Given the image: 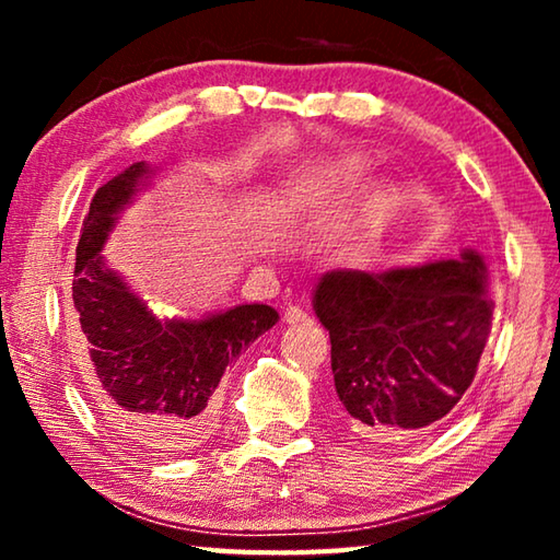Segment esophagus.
I'll return each instance as SVG.
<instances>
[{
    "mask_svg": "<svg viewBox=\"0 0 560 560\" xmlns=\"http://www.w3.org/2000/svg\"><path fill=\"white\" fill-rule=\"evenodd\" d=\"M283 324H289V326L311 324V316L303 308H299V306H289L287 311H283Z\"/></svg>",
    "mask_w": 560,
    "mask_h": 560,
    "instance_id": "1",
    "label": "esophagus"
}]
</instances>
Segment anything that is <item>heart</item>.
Masks as SVG:
<instances>
[{
	"mask_svg": "<svg viewBox=\"0 0 560 560\" xmlns=\"http://www.w3.org/2000/svg\"><path fill=\"white\" fill-rule=\"evenodd\" d=\"M365 175V165L358 158H343L336 163H328L326 167L316 170L306 177L299 179V185L293 187L291 200L293 202H318L330 195H343L350 192L360 179ZM395 197L393 189L387 185H377L365 195V200L360 202L355 214L343 224L340 236L346 242H358L371 236L375 230H381L387 217L393 212Z\"/></svg>",
	"mask_w": 560,
	"mask_h": 560,
	"instance_id": "heart-1",
	"label": "heart"
}]
</instances>
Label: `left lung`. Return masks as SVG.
Segmentation results:
<instances>
[{
	"label": "left lung",
	"mask_w": 560,
	"mask_h": 560,
	"mask_svg": "<svg viewBox=\"0 0 560 560\" xmlns=\"http://www.w3.org/2000/svg\"><path fill=\"white\" fill-rule=\"evenodd\" d=\"M314 311L348 422L368 440L438 428L467 393L491 330L489 269L479 252L383 273L334 269Z\"/></svg>",
	"instance_id": "obj_1"
}]
</instances>
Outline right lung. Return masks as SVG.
<instances>
[{
    "label": "right lung",
    "mask_w": 560,
    "mask_h": 560,
    "mask_svg": "<svg viewBox=\"0 0 560 560\" xmlns=\"http://www.w3.org/2000/svg\"><path fill=\"white\" fill-rule=\"evenodd\" d=\"M155 175L145 160L132 163L93 195L71 296L83 385L103 420L153 457H183L210 438L226 365L277 326L279 314L267 303H240L202 318H160L108 267L103 246Z\"/></svg>",
    "instance_id": "add662e5"
}]
</instances>
